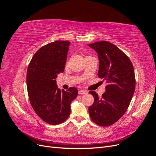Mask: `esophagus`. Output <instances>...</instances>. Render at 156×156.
<instances>
[{
	"mask_svg": "<svg viewBox=\"0 0 156 156\" xmlns=\"http://www.w3.org/2000/svg\"><path fill=\"white\" fill-rule=\"evenodd\" d=\"M87 93V92L85 90H79V94H81V95H83V94H85Z\"/></svg>",
	"mask_w": 156,
	"mask_h": 156,
	"instance_id": "34e87169",
	"label": "esophagus"
}]
</instances>
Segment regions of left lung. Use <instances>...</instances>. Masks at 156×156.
Instances as JSON below:
<instances>
[{
    "instance_id": "left-lung-1",
    "label": "left lung",
    "mask_w": 156,
    "mask_h": 156,
    "mask_svg": "<svg viewBox=\"0 0 156 156\" xmlns=\"http://www.w3.org/2000/svg\"><path fill=\"white\" fill-rule=\"evenodd\" d=\"M88 46L98 54V77L107 83L101 98L96 92H89L94 98L89 115L96 124L109 126L124 115L130 104L135 88L133 66L128 56L110 42L96 41Z\"/></svg>"
}]
</instances>
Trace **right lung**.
<instances>
[{
  "mask_svg": "<svg viewBox=\"0 0 156 156\" xmlns=\"http://www.w3.org/2000/svg\"><path fill=\"white\" fill-rule=\"evenodd\" d=\"M70 42L58 40L37 50L29 63L27 86L33 109L40 119L51 125L62 124L70 115V104L78 94L75 87L60 90L57 75L64 70Z\"/></svg>",
  "mask_w": 156,
  "mask_h": 156,
  "instance_id": "obj_1",
  "label": "right lung"
}]
</instances>
